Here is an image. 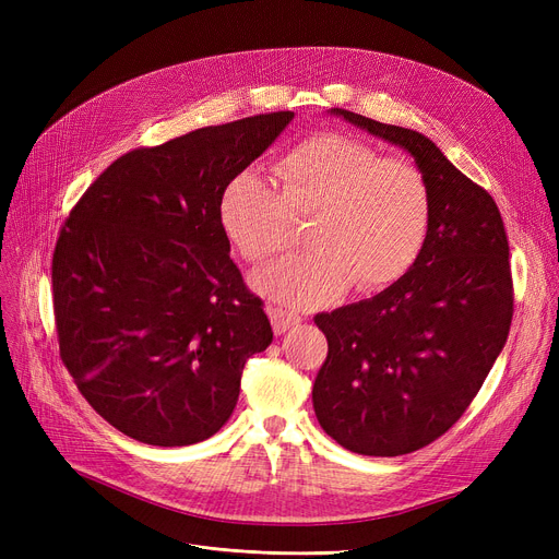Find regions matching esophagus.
<instances>
[{"label": "esophagus", "mask_w": 559, "mask_h": 559, "mask_svg": "<svg viewBox=\"0 0 559 559\" xmlns=\"http://www.w3.org/2000/svg\"><path fill=\"white\" fill-rule=\"evenodd\" d=\"M267 312H270L272 329H274V333H276V335L287 333L289 329H295V326L299 324V321H301V317H299L297 312H287V310H283V308H274V306H270V308H267Z\"/></svg>", "instance_id": "1"}]
</instances>
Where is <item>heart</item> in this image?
Here are the masks:
<instances>
[{
    "label": "heart",
    "instance_id": "1",
    "mask_svg": "<svg viewBox=\"0 0 559 559\" xmlns=\"http://www.w3.org/2000/svg\"><path fill=\"white\" fill-rule=\"evenodd\" d=\"M274 176L278 190L258 169H242L219 197L228 240L253 264L292 242L295 219H310V249L253 276L262 297L292 308L319 306L354 283L362 292L383 289L417 262L432 199L413 163L380 158L369 144L326 133L289 150Z\"/></svg>",
    "mask_w": 559,
    "mask_h": 559
}]
</instances>
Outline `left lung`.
Returning <instances> with one entry per match:
<instances>
[{
	"label": "left lung",
	"mask_w": 559,
	"mask_h": 559,
	"mask_svg": "<svg viewBox=\"0 0 559 559\" xmlns=\"http://www.w3.org/2000/svg\"><path fill=\"white\" fill-rule=\"evenodd\" d=\"M415 158L430 188L426 245L405 276L371 299L321 312L329 340L312 405L319 426L360 455L394 457L444 435L508 342L512 274L496 201L419 131L329 110Z\"/></svg>",
	"instance_id": "1"
}]
</instances>
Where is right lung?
Returning <instances> with one entry per match:
<instances>
[{
    "mask_svg": "<svg viewBox=\"0 0 559 559\" xmlns=\"http://www.w3.org/2000/svg\"><path fill=\"white\" fill-rule=\"evenodd\" d=\"M295 120L281 110L117 158L58 235L51 287L61 358L120 432L190 447L233 415L245 362L272 344L242 283L219 197Z\"/></svg>",
    "mask_w": 559,
    "mask_h": 559,
    "instance_id": "right-lung-1",
    "label": "right lung"
}]
</instances>
